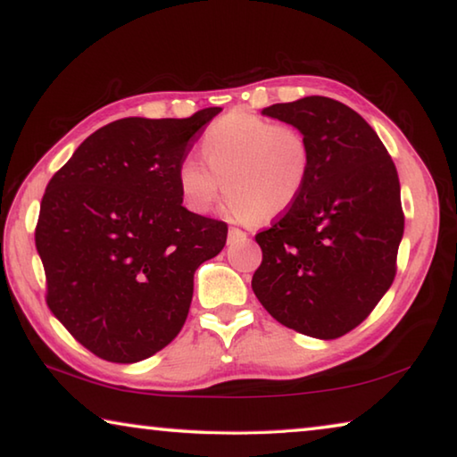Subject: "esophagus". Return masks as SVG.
Returning a JSON list of instances; mask_svg holds the SVG:
<instances>
[{
    "label": "esophagus",
    "instance_id": "obj_1",
    "mask_svg": "<svg viewBox=\"0 0 457 457\" xmlns=\"http://www.w3.org/2000/svg\"><path fill=\"white\" fill-rule=\"evenodd\" d=\"M245 237H247L245 231L237 229V228H229V231H228V244H239V242H245Z\"/></svg>",
    "mask_w": 457,
    "mask_h": 457
}]
</instances>
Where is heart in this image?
Segmentation results:
<instances>
[{
	"mask_svg": "<svg viewBox=\"0 0 457 457\" xmlns=\"http://www.w3.org/2000/svg\"><path fill=\"white\" fill-rule=\"evenodd\" d=\"M201 157L185 159L177 181L193 212H210L228 193V215L237 221L274 220L303 195L312 167L311 145L292 125L247 111L223 114L201 138Z\"/></svg>",
	"mask_w": 457,
	"mask_h": 457,
	"instance_id": "obj_1",
	"label": "heart"
}]
</instances>
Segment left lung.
<instances>
[{"label":"left lung","mask_w":457,"mask_h":457,"mask_svg":"<svg viewBox=\"0 0 457 457\" xmlns=\"http://www.w3.org/2000/svg\"><path fill=\"white\" fill-rule=\"evenodd\" d=\"M262 112L303 130L312 167L296 204L256 234L262 264L252 290L284 327L338 338L395 280L405 226L395 163L369 122L338 100L306 96Z\"/></svg>","instance_id":"8db88e82"}]
</instances>
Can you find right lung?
I'll return each instance as SVG.
<instances>
[{"mask_svg":"<svg viewBox=\"0 0 457 457\" xmlns=\"http://www.w3.org/2000/svg\"><path fill=\"white\" fill-rule=\"evenodd\" d=\"M220 111L114 120L46 187L36 223L46 304L100 359L137 362L165 349L187 319L193 274L226 245L228 223L185 210L177 181Z\"/></svg>","mask_w":457,"mask_h":457,"instance_id":"right-lung-1","label":"right lung"}]
</instances>
